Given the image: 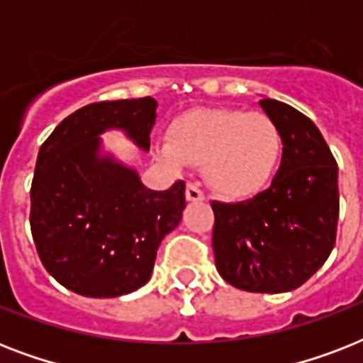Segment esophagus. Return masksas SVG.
Masks as SVG:
<instances>
[{
    "label": "esophagus",
    "instance_id": "esophagus-1",
    "mask_svg": "<svg viewBox=\"0 0 363 363\" xmlns=\"http://www.w3.org/2000/svg\"><path fill=\"white\" fill-rule=\"evenodd\" d=\"M186 199L188 201H203L205 196L201 192L198 182H188L186 184Z\"/></svg>",
    "mask_w": 363,
    "mask_h": 363
}]
</instances>
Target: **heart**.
Wrapping results in <instances>:
<instances>
[{"label":"heart","mask_w":363,"mask_h":363,"mask_svg":"<svg viewBox=\"0 0 363 363\" xmlns=\"http://www.w3.org/2000/svg\"><path fill=\"white\" fill-rule=\"evenodd\" d=\"M282 150V133L269 116L220 107L179 116L162 154L171 164H201L205 181L216 194L245 199L273 181Z\"/></svg>","instance_id":"heart-1"}]
</instances>
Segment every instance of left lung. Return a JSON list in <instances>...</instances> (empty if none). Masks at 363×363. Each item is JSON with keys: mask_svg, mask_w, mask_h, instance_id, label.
Segmentation results:
<instances>
[{"mask_svg": "<svg viewBox=\"0 0 363 363\" xmlns=\"http://www.w3.org/2000/svg\"><path fill=\"white\" fill-rule=\"evenodd\" d=\"M282 133L271 186L239 203L211 201L216 269L247 292H290L309 281L337 235V162L311 118L277 99L259 101Z\"/></svg>", "mask_w": 363, "mask_h": 363, "instance_id": "8db88e82", "label": "left lung"}]
</instances>
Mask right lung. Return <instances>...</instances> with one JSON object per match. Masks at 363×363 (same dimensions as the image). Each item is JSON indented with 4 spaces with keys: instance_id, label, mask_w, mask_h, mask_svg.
<instances>
[{
    "instance_id": "1",
    "label": "right lung",
    "mask_w": 363,
    "mask_h": 363,
    "mask_svg": "<svg viewBox=\"0 0 363 363\" xmlns=\"http://www.w3.org/2000/svg\"><path fill=\"white\" fill-rule=\"evenodd\" d=\"M156 99L98 101L60 122L37 154L30 226L45 269L86 298L135 292L152 275L162 239L181 222L184 182L154 192L135 171L99 154L121 128L147 150Z\"/></svg>"
}]
</instances>
